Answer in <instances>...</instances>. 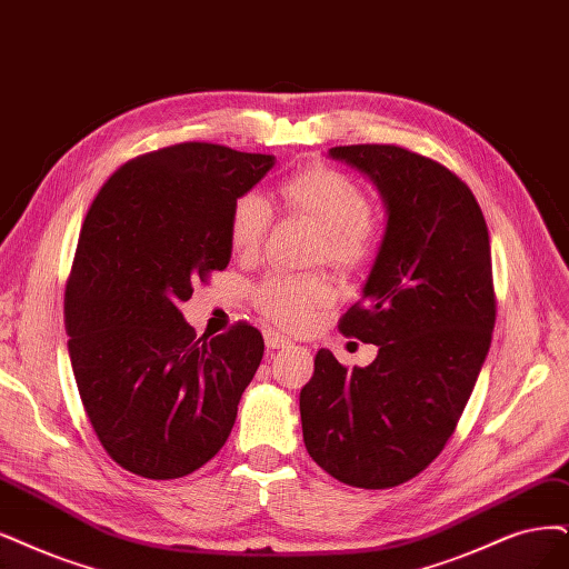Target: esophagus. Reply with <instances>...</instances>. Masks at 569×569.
<instances>
[{
  "mask_svg": "<svg viewBox=\"0 0 569 569\" xmlns=\"http://www.w3.org/2000/svg\"><path fill=\"white\" fill-rule=\"evenodd\" d=\"M264 345L267 349H288L292 342L277 330H264Z\"/></svg>",
  "mask_w": 569,
  "mask_h": 569,
  "instance_id": "1",
  "label": "esophagus"
}]
</instances>
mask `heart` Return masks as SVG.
<instances>
[{
	"label": "heart",
	"mask_w": 569,
	"mask_h": 569,
	"mask_svg": "<svg viewBox=\"0 0 569 569\" xmlns=\"http://www.w3.org/2000/svg\"><path fill=\"white\" fill-rule=\"evenodd\" d=\"M283 203L323 229L321 256L340 267H361L375 252V227L366 189L330 166H311L281 184ZM271 203L258 194H241L229 210L227 239L239 256H252L271 227ZM335 298L321 273H277L256 290L258 309L273 323L290 330L309 326L313 313Z\"/></svg>",
	"instance_id": "obj_1"
}]
</instances>
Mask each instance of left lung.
I'll use <instances>...</instances> for the list:
<instances>
[{
	"label": "left lung",
	"instance_id": "left-lung-1",
	"mask_svg": "<svg viewBox=\"0 0 569 569\" xmlns=\"http://www.w3.org/2000/svg\"><path fill=\"white\" fill-rule=\"evenodd\" d=\"M382 192L387 231L363 298L340 332L377 345L366 368L328 349L300 391L309 457L351 488L387 490L422 473L446 448L497 317L482 210L450 168L398 144L332 147Z\"/></svg>",
	"mask_w": 569,
	"mask_h": 569
}]
</instances>
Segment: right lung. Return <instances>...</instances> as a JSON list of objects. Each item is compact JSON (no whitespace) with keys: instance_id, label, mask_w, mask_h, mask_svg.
<instances>
[{"instance_id":"add662e5","label":"right lung","mask_w":569,"mask_h":569,"mask_svg":"<svg viewBox=\"0 0 569 569\" xmlns=\"http://www.w3.org/2000/svg\"><path fill=\"white\" fill-rule=\"evenodd\" d=\"M273 157L178 142L126 161L83 218L66 283V332L83 410L117 465L171 480L224 446L264 340L246 321L218 338L180 302L229 264L231 203Z\"/></svg>"}]
</instances>
